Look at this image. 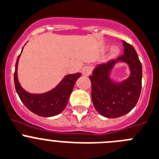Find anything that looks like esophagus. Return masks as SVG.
Instances as JSON below:
<instances>
[{"label": "esophagus", "instance_id": "obj_1", "mask_svg": "<svg viewBox=\"0 0 159 159\" xmlns=\"http://www.w3.org/2000/svg\"><path fill=\"white\" fill-rule=\"evenodd\" d=\"M91 72H92V67L89 66H86L82 70V74L85 77L89 76L91 74Z\"/></svg>", "mask_w": 159, "mask_h": 159}]
</instances>
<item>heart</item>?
I'll use <instances>...</instances> for the list:
<instances>
[{
	"instance_id": "obj_1",
	"label": "heart",
	"mask_w": 159,
	"mask_h": 159,
	"mask_svg": "<svg viewBox=\"0 0 159 159\" xmlns=\"http://www.w3.org/2000/svg\"><path fill=\"white\" fill-rule=\"evenodd\" d=\"M111 53L113 54V55H116L117 53L119 52V49H118V48H116V47H113V48H111Z\"/></svg>"
}]
</instances>
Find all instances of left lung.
<instances>
[{
	"mask_svg": "<svg viewBox=\"0 0 159 159\" xmlns=\"http://www.w3.org/2000/svg\"><path fill=\"white\" fill-rule=\"evenodd\" d=\"M124 55L107 63L99 64L89 76L92 101L101 116L117 118L128 113L138 102L142 88V64L135 48L123 41ZM124 61L129 66L131 74L123 83H114L109 74L115 64Z\"/></svg>",
	"mask_w": 159,
	"mask_h": 159,
	"instance_id": "8db88e82",
	"label": "left lung"
}]
</instances>
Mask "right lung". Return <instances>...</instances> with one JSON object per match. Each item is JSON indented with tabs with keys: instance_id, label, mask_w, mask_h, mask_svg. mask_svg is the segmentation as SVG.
Segmentation results:
<instances>
[{
	"instance_id": "right-lung-1",
	"label": "right lung",
	"mask_w": 159,
	"mask_h": 159,
	"mask_svg": "<svg viewBox=\"0 0 159 159\" xmlns=\"http://www.w3.org/2000/svg\"><path fill=\"white\" fill-rule=\"evenodd\" d=\"M22 52V51H21ZM20 55L18 56L14 73V83L20 99L31 111L43 117L54 116L61 113L66 106L74 84L81 77L80 73L68 74L61 82L49 92L42 94H32L26 92L20 85L17 78V66Z\"/></svg>"
}]
</instances>
